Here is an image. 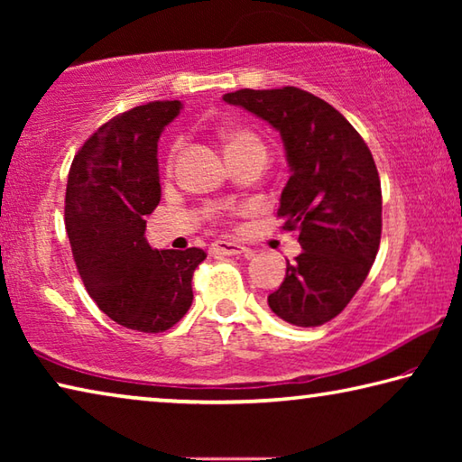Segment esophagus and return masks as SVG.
<instances>
[{
    "mask_svg": "<svg viewBox=\"0 0 462 462\" xmlns=\"http://www.w3.org/2000/svg\"><path fill=\"white\" fill-rule=\"evenodd\" d=\"M212 253L214 254H253V250L238 245V242H230V240H216L212 245Z\"/></svg>",
    "mask_w": 462,
    "mask_h": 462,
    "instance_id": "1",
    "label": "esophagus"
}]
</instances>
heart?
<instances>
[{
  "mask_svg": "<svg viewBox=\"0 0 462 462\" xmlns=\"http://www.w3.org/2000/svg\"><path fill=\"white\" fill-rule=\"evenodd\" d=\"M246 148H263L261 140L256 138L253 132L234 128L226 134V152H236V151H246Z\"/></svg>",
  "mask_w": 462,
  "mask_h": 462,
  "instance_id": "obj_1",
  "label": "heart"
}]
</instances>
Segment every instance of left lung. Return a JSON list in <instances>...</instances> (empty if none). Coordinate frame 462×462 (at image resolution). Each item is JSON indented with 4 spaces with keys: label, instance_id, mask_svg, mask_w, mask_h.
<instances>
[{
    "label": "left lung",
    "instance_id": "obj_1",
    "mask_svg": "<svg viewBox=\"0 0 462 462\" xmlns=\"http://www.w3.org/2000/svg\"><path fill=\"white\" fill-rule=\"evenodd\" d=\"M222 99L271 124L285 146L289 181L277 214L303 250L287 261L269 308L293 326L330 322L369 275L381 242V181L369 146L338 109L303 89H240Z\"/></svg>",
    "mask_w": 462,
    "mask_h": 462
}]
</instances>
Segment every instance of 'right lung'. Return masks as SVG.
<instances>
[{
    "label": "right lung",
    "mask_w": 462,
    "mask_h": 462,
    "mask_svg": "<svg viewBox=\"0 0 462 462\" xmlns=\"http://www.w3.org/2000/svg\"><path fill=\"white\" fill-rule=\"evenodd\" d=\"M181 101H151L104 124L75 154L67 181L65 226L83 285L114 322L162 332L193 301L201 248L156 250L146 216L161 201L156 148Z\"/></svg>",
    "instance_id": "obj_1"
}]
</instances>
